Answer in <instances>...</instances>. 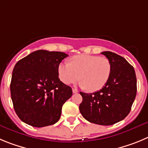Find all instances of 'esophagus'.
<instances>
[{
    "label": "esophagus",
    "mask_w": 148,
    "mask_h": 148,
    "mask_svg": "<svg viewBox=\"0 0 148 148\" xmlns=\"http://www.w3.org/2000/svg\"><path fill=\"white\" fill-rule=\"evenodd\" d=\"M72 91H73V93H74V94H77V93H78V90H77L76 88H73Z\"/></svg>",
    "instance_id": "34e87169"
}]
</instances>
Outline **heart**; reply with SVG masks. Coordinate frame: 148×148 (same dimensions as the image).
Returning a JSON list of instances; mask_svg holds the SVG:
<instances>
[{
	"instance_id": "b5f03b06",
	"label": "heart",
	"mask_w": 148,
	"mask_h": 148,
	"mask_svg": "<svg viewBox=\"0 0 148 148\" xmlns=\"http://www.w3.org/2000/svg\"><path fill=\"white\" fill-rule=\"evenodd\" d=\"M111 70V63L108 58L83 54L72 57L71 63L61 62L58 66V75L65 84L74 83L80 77L81 87L95 92L106 86Z\"/></svg>"
}]
</instances>
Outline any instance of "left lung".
<instances>
[{"label": "left lung", "instance_id": "left-lung-1", "mask_svg": "<svg viewBox=\"0 0 148 148\" xmlns=\"http://www.w3.org/2000/svg\"><path fill=\"white\" fill-rule=\"evenodd\" d=\"M102 54L111 63V74L106 85L93 94L80 92L79 111L91 123L111 125L128 115L136 95L134 69L125 59L111 51Z\"/></svg>", "mask_w": 148, "mask_h": 148}]
</instances>
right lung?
I'll return each mask as SVG.
<instances>
[{
    "mask_svg": "<svg viewBox=\"0 0 148 148\" xmlns=\"http://www.w3.org/2000/svg\"><path fill=\"white\" fill-rule=\"evenodd\" d=\"M68 54L38 50L20 60L12 75L10 91L16 114L36 127L51 125L60 118L72 89L60 80L58 66Z\"/></svg>",
    "mask_w": 148,
    "mask_h": 148,
    "instance_id": "1",
    "label": "right lung"
}]
</instances>
